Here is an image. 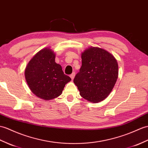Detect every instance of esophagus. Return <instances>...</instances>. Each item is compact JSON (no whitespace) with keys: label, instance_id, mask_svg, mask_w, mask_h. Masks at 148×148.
<instances>
[{"label":"esophagus","instance_id":"esophagus-1","mask_svg":"<svg viewBox=\"0 0 148 148\" xmlns=\"http://www.w3.org/2000/svg\"><path fill=\"white\" fill-rule=\"evenodd\" d=\"M70 77H71V78L72 79V80H73L74 77H75V73H72V74L70 75Z\"/></svg>","mask_w":148,"mask_h":148}]
</instances>
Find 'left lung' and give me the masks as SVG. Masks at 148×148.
<instances>
[{
    "instance_id": "8db88e82",
    "label": "left lung",
    "mask_w": 148,
    "mask_h": 148,
    "mask_svg": "<svg viewBox=\"0 0 148 148\" xmlns=\"http://www.w3.org/2000/svg\"><path fill=\"white\" fill-rule=\"evenodd\" d=\"M82 66L74 79L79 94L92 103L105 99L112 91L117 80L118 64L106 50L91 47L81 54Z\"/></svg>"
}]
</instances>
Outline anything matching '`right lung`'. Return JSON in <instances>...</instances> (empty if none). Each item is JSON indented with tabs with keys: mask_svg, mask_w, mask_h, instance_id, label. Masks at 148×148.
Here are the masks:
<instances>
[{
	"mask_svg": "<svg viewBox=\"0 0 148 148\" xmlns=\"http://www.w3.org/2000/svg\"><path fill=\"white\" fill-rule=\"evenodd\" d=\"M56 54L50 48L39 51L27 64L25 75L31 91L37 97L50 100L62 94L71 79L64 74L60 64L55 62Z\"/></svg>",
	"mask_w": 148,
	"mask_h": 148,
	"instance_id": "1",
	"label": "right lung"
}]
</instances>
